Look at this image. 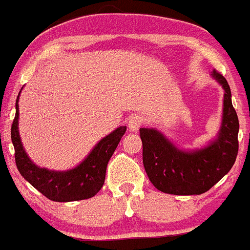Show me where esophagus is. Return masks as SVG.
Wrapping results in <instances>:
<instances>
[{
  "label": "esophagus",
  "instance_id": "34e87169",
  "mask_svg": "<svg viewBox=\"0 0 250 250\" xmlns=\"http://www.w3.org/2000/svg\"><path fill=\"white\" fill-rule=\"evenodd\" d=\"M143 122V116H141V114H132L129 117V121H128V125H129V129L132 132H136V130H138L142 127Z\"/></svg>",
  "mask_w": 250,
  "mask_h": 250
}]
</instances>
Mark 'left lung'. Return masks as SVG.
Segmentation results:
<instances>
[{
	"mask_svg": "<svg viewBox=\"0 0 250 250\" xmlns=\"http://www.w3.org/2000/svg\"><path fill=\"white\" fill-rule=\"evenodd\" d=\"M212 76L225 88L223 117L218 137L208 146L183 151L162 133L141 128L143 164L149 180L158 190L171 195H201L232 169L238 154L239 121L230 100V88L222 74Z\"/></svg>",
	"mask_w": 250,
	"mask_h": 250,
	"instance_id": "8db88e82",
	"label": "left lung"
}]
</instances>
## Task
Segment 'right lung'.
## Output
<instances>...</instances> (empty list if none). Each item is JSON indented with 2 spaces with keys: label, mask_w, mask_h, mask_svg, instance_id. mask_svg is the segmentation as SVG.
<instances>
[{
  "label": "right lung",
  "mask_w": 250,
  "mask_h": 250,
  "mask_svg": "<svg viewBox=\"0 0 250 250\" xmlns=\"http://www.w3.org/2000/svg\"><path fill=\"white\" fill-rule=\"evenodd\" d=\"M18 97L16 101V116L11 128V138L15 146L16 165L21 175L51 201L69 202L93 197L104 186L108 160L127 128H117L101 139L87 158L74 169L67 171L41 169L30 162L21 143L18 133Z\"/></svg>",
  "instance_id": "obj_1"
}]
</instances>
